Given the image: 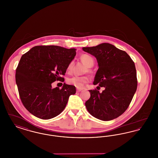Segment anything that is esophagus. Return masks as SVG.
<instances>
[{
	"label": "esophagus",
	"mask_w": 158,
	"mask_h": 158,
	"mask_svg": "<svg viewBox=\"0 0 158 158\" xmlns=\"http://www.w3.org/2000/svg\"><path fill=\"white\" fill-rule=\"evenodd\" d=\"M82 89H80V88H77V92H81L82 91Z\"/></svg>",
	"instance_id": "34e87169"
}]
</instances>
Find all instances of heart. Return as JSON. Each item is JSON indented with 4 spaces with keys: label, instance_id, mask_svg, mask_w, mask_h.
Listing matches in <instances>:
<instances>
[{
    "label": "heart",
    "instance_id": "obj_1",
    "mask_svg": "<svg viewBox=\"0 0 158 158\" xmlns=\"http://www.w3.org/2000/svg\"><path fill=\"white\" fill-rule=\"evenodd\" d=\"M81 59L83 62L88 67L90 68L94 65V59L88 54H85L81 57ZM73 61H72L69 63L68 66V71H70L73 67ZM90 81V78L88 76H73L69 78L68 82L69 84L72 85L77 88H82L85 85Z\"/></svg>",
    "mask_w": 158,
    "mask_h": 158
}]
</instances>
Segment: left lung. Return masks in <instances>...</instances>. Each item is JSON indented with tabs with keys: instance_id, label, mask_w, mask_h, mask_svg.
<instances>
[{
	"instance_id": "8db88e82",
	"label": "left lung",
	"mask_w": 158,
	"mask_h": 158,
	"mask_svg": "<svg viewBox=\"0 0 158 158\" xmlns=\"http://www.w3.org/2000/svg\"><path fill=\"white\" fill-rule=\"evenodd\" d=\"M82 50L96 57L98 68L94 85L105 89L89 90L85 102L90 114L102 121L112 120L127 109L137 86L135 64L127 53L109 43ZM99 87V86H98Z\"/></svg>"
}]
</instances>
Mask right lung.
Instances as JSON below:
<instances>
[{
    "label": "right lung",
    "mask_w": 158,
    "mask_h": 158,
    "mask_svg": "<svg viewBox=\"0 0 158 158\" xmlns=\"http://www.w3.org/2000/svg\"><path fill=\"white\" fill-rule=\"evenodd\" d=\"M76 50L57 45H40L23 55L15 79L23 105L31 114L48 120L63 111L70 95L76 93L75 86L64 83L60 89L52 88V83L64 81L60 76L65 75Z\"/></svg>",
    "instance_id": "add662e5"
}]
</instances>
